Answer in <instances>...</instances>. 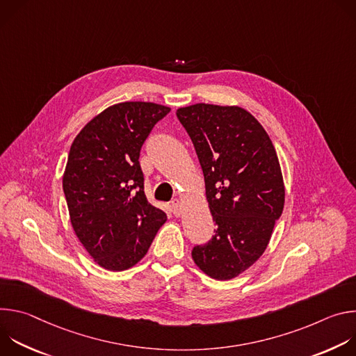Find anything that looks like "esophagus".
Returning <instances> with one entry per match:
<instances>
[{"label": "esophagus", "instance_id": "1", "mask_svg": "<svg viewBox=\"0 0 356 356\" xmlns=\"http://www.w3.org/2000/svg\"><path fill=\"white\" fill-rule=\"evenodd\" d=\"M170 207H172V213H173L176 217H179V216H180V213H181V204H180V201H179L177 198L172 200V202H170Z\"/></svg>", "mask_w": 356, "mask_h": 356}]
</instances>
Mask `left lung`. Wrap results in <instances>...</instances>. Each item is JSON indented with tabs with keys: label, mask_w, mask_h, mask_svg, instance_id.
Wrapping results in <instances>:
<instances>
[{
	"label": "left lung",
	"mask_w": 356,
	"mask_h": 356,
	"mask_svg": "<svg viewBox=\"0 0 356 356\" xmlns=\"http://www.w3.org/2000/svg\"><path fill=\"white\" fill-rule=\"evenodd\" d=\"M176 115L187 131L202 169L216 235L195 245V265L217 280H229L265 252L284 206V184L275 146L241 107L194 104Z\"/></svg>",
	"instance_id": "1"
}]
</instances>
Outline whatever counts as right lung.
Masks as SVG:
<instances>
[{
    "label": "right lung",
    "mask_w": 356,
    "mask_h": 356,
    "mask_svg": "<svg viewBox=\"0 0 356 356\" xmlns=\"http://www.w3.org/2000/svg\"><path fill=\"white\" fill-rule=\"evenodd\" d=\"M169 107L127 101L94 117L72 143L63 191L73 229L107 270L136 265L166 222L146 200L140 147Z\"/></svg>",
    "instance_id": "1"
}]
</instances>
